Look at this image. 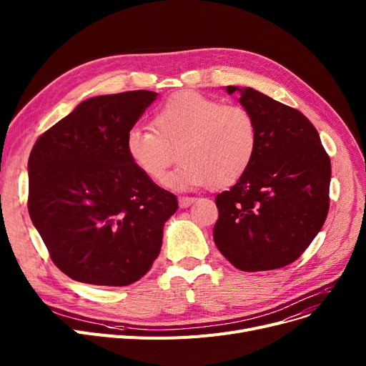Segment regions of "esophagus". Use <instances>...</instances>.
<instances>
[{"instance_id": "obj_1", "label": "esophagus", "mask_w": 366, "mask_h": 366, "mask_svg": "<svg viewBox=\"0 0 366 366\" xmlns=\"http://www.w3.org/2000/svg\"><path fill=\"white\" fill-rule=\"evenodd\" d=\"M178 202H179V207H181V209H185V207L193 204V203L196 202V199H194V197H179Z\"/></svg>"}]
</instances>
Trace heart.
<instances>
[{
  "mask_svg": "<svg viewBox=\"0 0 366 366\" xmlns=\"http://www.w3.org/2000/svg\"><path fill=\"white\" fill-rule=\"evenodd\" d=\"M127 157L149 181L162 184L177 159L172 188L236 184L251 167L258 148L254 115L240 105H222L197 92H179L154 111L151 129L126 133Z\"/></svg>",
  "mask_w": 366,
  "mask_h": 366,
  "instance_id": "obj_1",
  "label": "heart"
}]
</instances>
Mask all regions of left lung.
I'll list each match as a JSON object with an SVG mask.
<instances>
[{
    "mask_svg": "<svg viewBox=\"0 0 366 366\" xmlns=\"http://www.w3.org/2000/svg\"><path fill=\"white\" fill-rule=\"evenodd\" d=\"M254 115L255 159L244 175L218 194L214 240L243 272L294 262L320 232L330 209L331 160L319 133L298 109L252 87L227 86Z\"/></svg>",
    "mask_w": 366,
    "mask_h": 366,
    "instance_id": "1",
    "label": "left lung"
}]
</instances>
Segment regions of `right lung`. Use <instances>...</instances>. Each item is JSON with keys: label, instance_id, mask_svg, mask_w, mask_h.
<instances>
[{"label": "right lung", "instance_id": "1", "mask_svg": "<svg viewBox=\"0 0 366 366\" xmlns=\"http://www.w3.org/2000/svg\"><path fill=\"white\" fill-rule=\"evenodd\" d=\"M157 96L133 90L86 99L29 154L31 221L57 268L76 282L127 286L160 254L178 200L145 178L124 147Z\"/></svg>", "mask_w": 366, "mask_h": 366}]
</instances>
